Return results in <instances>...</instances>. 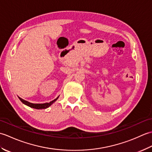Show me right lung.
Here are the masks:
<instances>
[{
  "label": "right lung",
  "mask_w": 152,
  "mask_h": 152,
  "mask_svg": "<svg viewBox=\"0 0 152 152\" xmlns=\"http://www.w3.org/2000/svg\"><path fill=\"white\" fill-rule=\"evenodd\" d=\"M58 97H59V96H58ZM58 97L57 99H54L53 101L50 102L49 103L46 102V103H44V104H33V103H31L29 102L25 101V100L22 99L20 97H19V100H20V101L23 103V104L28 106L31 108H36V109H46V108L49 107L50 106H51V104H52L53 103L58 99Z\"/></svg>",
  "instance_id": "add662e5"
}]
</instances>
